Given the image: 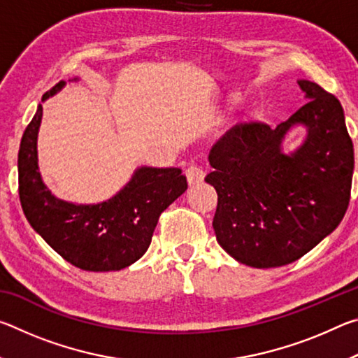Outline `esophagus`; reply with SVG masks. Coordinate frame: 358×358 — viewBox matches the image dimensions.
I'll return each mask as SVG.
<instances>
[{"label": "esophagus", "mask_w": 358, "mask_h": 358, "mask_svg": "<svg viewBox=\"0 0 358 358\" xmlns=\"http://www.w3.org/2000/svg\"><path fill=\"white\" fill-rule=\"evenodd\" d=\"M186 178H187V183L189 185H199L202 183L203 178H205V172L202 167L199 166H189L186 169Z\"/></svg>", "instance_id": "esophagus-1"}]
</instances>
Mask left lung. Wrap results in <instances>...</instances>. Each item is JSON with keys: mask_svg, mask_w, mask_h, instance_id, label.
Instances as JSON below:
<instances>
[{"mask_svg": "<svg viewBox=\"0 0 358 358\" xmlns=\"http://www.w3.org/2000/svg\"><path fill=\"white\" fill-rule=\"evenodd\" d=\"M308 102L271 129L259 121L232 126L208 155L205 181L217 192V243L254 268L292 264L335 230L346 215L354 145L335 96L299 80ZM308 134L294 154L282 153L290 127Z\"/></svg>", "mask_w": 358, "mask_h": 358, "instance_id": "obj_1", "label": "left lung"}]
</instances>
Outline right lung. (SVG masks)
<instances>
[{
    "label": "right lung",
    "mask_w": 358,
    "mask_h": 358,
    "mask_svg": "<svg viewBox=\"0 0 358 358\" xmlns=\"http://www.w3.org/2000/svg\"><path fill=\"white\" fill-rule=\"evenodd\" d=\"M77 80V78H74ZM64 82L42 96L57 94ZM42 106L23 132L19 196L28 222L64 260L87 271L126 268L147 252L162 211L187 189L177 167H138L129 183L106 202L77 205L47 189L38 167Z\"/></svg>",
    "instance_id": "1"
}]
</instances>
